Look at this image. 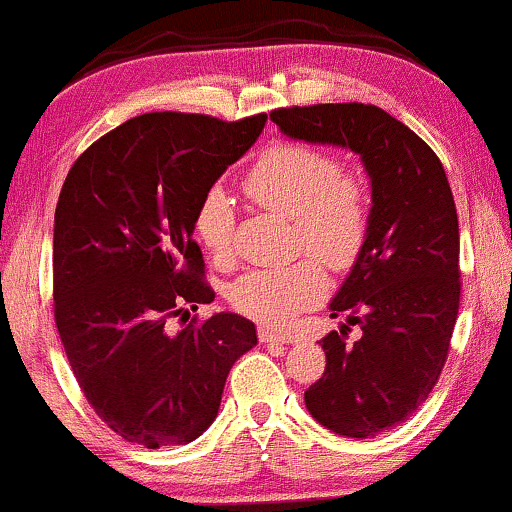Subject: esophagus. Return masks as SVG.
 I'll list each match as a JSON object with an SVG mask.
<instances>
[{"mask_svg": "<svg viewBox=\"0 0 512 512\" xmlns=\"http://www.w3.org/2000/svg\"><path fill=\"white\" fill-rule=\"evenodd\" d=\"M257 335H260V342H264V345H288L290 342V335H281V333H274V331H269V328H260V331H257Z\"/></svg>", "mask_w": 512, "mask_h": 512, "instance_id": "obj_1", "label": "esophagus"}]
</instances>
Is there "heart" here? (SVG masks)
<instances>
[{
  "label": "heart",
  "mask_w": 512,
  "mask_h": 512,
  "mask_svg": "<svg viewBox=\"0 0 512 512\" xmlns=\"http://www.w3.org/2000/svg\"><path fill=\"white\" fill-rule=\"evenodd\" d=\"M252 203L281 212L295 222V243L331 269H347L359 257L371 224L366 186L340 172L335 155L304 144H276L264 151L243 177ZM193 236L210 260L226 262L234 238V210L224 191L212 189L193 215ZM326 293V276L314 260L286 267L245 271L229 288L236 312L264 323L288 326Z\"/></svg>",
  "instance_id": "obj_1"
}]
</instances>
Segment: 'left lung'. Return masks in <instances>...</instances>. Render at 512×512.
Masks as SVG:
<instances>
[{
    "label": "left lung",
    "mask_w": 512,
    "mask_h": 512,
    "mask_svg": "<svg viewBox=\"0 0 512 512\" xmlns=\"http://www.w3.org/2000/svg\"><path fill=\"white\" fill-rule=\"evenodd\" d=\"M290 139L349 148L371 179L364 248L331 302L362 328L349 346L321 340L326 371L304 392L323 428L375 437L404 423L442 373L461 302L458 215L435 151L371 103H316L269 115Z\"/></svg>",
    "instance_id": "left-lung-1"
}]
</instances>
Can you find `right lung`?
<instances>
[{
    "instance_id": "add662e5",
    "label": "right lung",
    "mask_w": 512,
    "mask_h": 512,
    "mask_svg": "<svg viewBox=\"0 0 512 512\" xmlns=\"http://www.w3.org/2000/svg\"><path fill=\"white\" fill-rule=\"evenodd\" d=\"M264 122L139 115L94 141L63 181L56 328L84 397L127 442L158 449L203 435L231 366L257 345L255 323L231 312L177 333L165 323L215 300L193 215Z\"/></svg>"
}]
</instances>
